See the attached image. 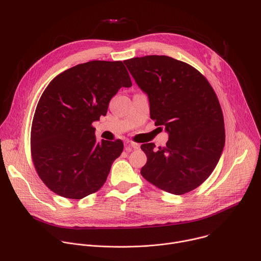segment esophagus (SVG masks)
<instances>
[{"instance_id": "34e87169", "label": "esophagus", "mask_w": 261, "mask_h": 261, "mask_svg": "<svg viewBox=\"0 0 261 261\" xmlns=\"http://www.w3.org/2000/svg\"><path fill=\"white\" fill-rule=\"evenodd\" d=\"M137 148H139V144H138V143L129 141V142H127V144H126L125 150H126L127 152H130L131 150H137Z\"/></svg>"}]
</instances>
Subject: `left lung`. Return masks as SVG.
<instances>
[{"label": "left lung", "mask_w": 261, "mask_h": 261, "mask_svg": "<svg viewBox=\"0 0 261 261\" xmlns=\"http://www.w3.org/2000/svg\"><path fill=\"white\" fill-rule=\"evenodd\" d=\"M150 101L151 119L169 135L165 146L141 144L147 161L141 175L168 193L196 189L215 169L225 143L224 119L218 97L191 65L167 56L124 61Z\"/></svg>", "instance_id": "1"}]
</instances>
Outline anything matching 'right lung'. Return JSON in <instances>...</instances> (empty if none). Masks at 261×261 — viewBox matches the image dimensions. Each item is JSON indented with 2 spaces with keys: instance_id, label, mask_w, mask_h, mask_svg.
<instances>
[{
  "instance_id": "obj_1",
  "label": "right lung",
  "mask_w": 261,
  "mask_h": 261,
  "mask_svg": "<svg viewBox=\"0 0 261 261\" xmlns=\"http://www.w3.org/2000/svg\"><path fill=\"white\" fill-rule=\"evenodd\" d=\"M132 86L121 61H91L57 75L37 104L31 155L39 177L56 194L82 199L97 192L124 144L96 140L93 122L105 116L110 99Z\"/></svg>"
}]
</instances>
